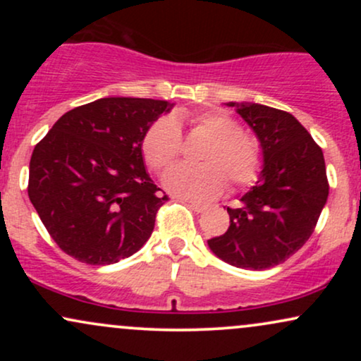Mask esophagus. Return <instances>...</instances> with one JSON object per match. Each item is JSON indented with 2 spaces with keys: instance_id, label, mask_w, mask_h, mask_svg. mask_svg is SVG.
I'll return each mask as SVG.
<instances>
[{
  "instance_id": "1",
  "label": "esophagus",
  "mask_w": 361,
  "mask_h": 361,
  "mask_svg": "<svg viewBox=\"0 0 361 361\" xmlns=\"http://www.w3.org/2000/svg\"><path fill=\"white\" fill-rule=\"evenodd\" d=\"M188 205H190V209L195 210L197 214H202V212H205V210H207V205L197 204V202H188Z\"/></svg>"
}]
</instances>
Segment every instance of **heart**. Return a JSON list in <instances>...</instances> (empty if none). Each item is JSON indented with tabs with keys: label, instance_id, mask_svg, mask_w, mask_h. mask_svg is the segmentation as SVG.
I'll list each match as a JSON object with an SVG mask.
<instances>
[{
	"label": "heart",
	"instance_id": "obj_1",
	"mask_svg": "<svg viewBox=\"0 0 361 361\" xmlns=\"http://www.w3.org/2000/svg\"><path fill=\"white\" fill-rule=\"evenodd\" d=\"M193 126L209 135L202 152V166L176 164L163 176L169 193L192 200H210L226 190L227 180L235 188L250 186L263 171V149L244 134L238 120L221 111H205L193 118ZM181 152V130L176 118L156 120L142 139V154L156 171L168 168Z\"/></svg>",
	"mask_w": 361,
	"mask_h": 361
}]
</instances>
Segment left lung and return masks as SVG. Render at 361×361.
<instances>
[{"mask_svg":"<svg viewBox=\"0 0 361 361\" xmlns=\"http://www.w3.org/2000/svg\"><path fill=\"white\" fill-rule=\"evenodd\" d=\"M263 149V171L239 205L227 209L226 234L209 247L226 263L267 270L307 243L324 209L329 185L322 149L288 111L259 103L229 102Z\"/></svg>","mask_w":361,"mask_h":361,"instance_id":"left-lung-1","label":"left lung"}]
</instances>
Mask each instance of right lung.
<instances>
[{
    "label": "right lung",
    "mask_w": 361,
    "mask_h": 361,
    "mask_svg": "<svg viewBox=\"0 0 361 361\" xmlns=\"http://www.w3.org/2000/svg\"><path fill=\"white\" fill-rule=\"evenodd\" d=\"M171 103L110 97L69 110L37 144L28 198L66 255L111 264L146 244L168 200L147 175L142 139Z\"/></svg>",
    "instance_id": "1"
}]
</instances>
